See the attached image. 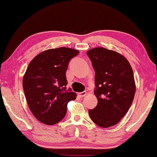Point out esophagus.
Masks as SVG:
<instances>
[{
    "label": "esophagus",
    "mask_w": 157,
    "mask_h": 157,
    "mask_svg": "<svg viewBox=\"0 0 157 157\" xmlns=\"http://www.w3.org/2000/svg\"><path fill=\"white\" fill-rule=\"evenodd\" d=\"M87 94V93L86 91H83V92H80V93H79L78 94V95L80 96V97H85V96H86Z\"/></svg>",
    "instance_id": "1"
}]
</instances>
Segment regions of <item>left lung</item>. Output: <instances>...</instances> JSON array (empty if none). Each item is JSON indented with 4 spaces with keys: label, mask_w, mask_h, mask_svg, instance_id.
Segmentation results:
<instances>
[{
    "label": "left lung",
    "mask_w": 157,
    "mask_h": 157,
    "mask_svg": "<svg viewBox=\"0 0 157 157\" xmlns=\"http://www.w3.org/2000/svg\"><path fill=\"white\" fill-rule=\"evenodd\" d=\"M95 70L97 107L89 109L91 120L100 127L118 124L129 110L136 86L128 60L114 50L95 48L87 51Z\"/></svg>",
    "instance_id": "left-lung-1"
}]
</instances>
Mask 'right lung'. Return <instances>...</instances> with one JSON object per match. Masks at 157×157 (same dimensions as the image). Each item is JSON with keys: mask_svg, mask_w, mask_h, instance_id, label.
Instances as JSON below:
<instances>
[{"mask_svg": "<svg viewBox=\"0 0 157 157\" xmlns=\"http://www.w3.org/2000/svg\"><path fill=\"white\" fill-rule=\"evenodd\" d=\"M79 51L69 48L50 49L38 54L30 62L23 79L26 101L36 118L47 125L60 121L67 104L76 93L67 89L66 71L69 62Z\"/></svg>", "mask_w": 157, "mask_h": 157, "instance_id": "1", "label": "right lung"}]
</instances>
